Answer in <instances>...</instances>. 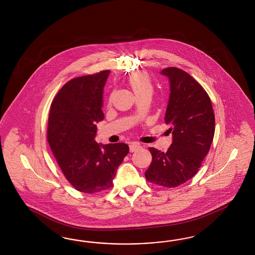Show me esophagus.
Returning <instances> with one entry per match:
<instances>
[{
  "label": "esophagus",
  "instance_id": "esophagus-1",
  "mask_svg": "<svg viewBox=\"0 0 255 255\" xmlns=\"http://www.w3.org/2000/svg\"><path fill=\"white\" fill-rule=\"evenodd\" d=\"M129 147H130L131 152H133V151H135L136 149H138L139 147H140V144L137 143V142H131L130 145H129Z\"/></svg>",
  "mask_w": 255,
  "mask_h": 255
}]
</instances>
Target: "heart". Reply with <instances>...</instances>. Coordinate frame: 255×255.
I'll return each instance as SVG.
<instances>
[{
  "mask_svg": "<svg viewBox=\"0 0 255 255\" xmlns=\"http://www.w3.org/2000/svg\"><path fill=\"white\" fill-rule=\"evenodd\" d=\"M128 82L135 95L153 93L152 81L146 72H136L132 74L128 78Z\"/></svg>",
  "mask_w": 255,
  "mask_h": 255,
  "instance_id": "obj_1",
  "label": "heart"
}]
</instances>
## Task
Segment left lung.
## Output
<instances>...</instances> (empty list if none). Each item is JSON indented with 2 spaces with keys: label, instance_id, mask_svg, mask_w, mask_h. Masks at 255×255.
<instances>
[{
  "label": "left lung",
  "instance_id": "1",
  "mask_svg": "<svg viewBox=\"0 0 255 255\" xmlns=\"http://www.w3.org/2000/svg\"><path fill=\"white\" fill-rule=\"evenodd\" d=\"M162 74L169 78L164 123L173 142L165 153L148 147L152 162L145 177L148 182L174 188L198 172L214 137L215 116L209 94L192 76L177 67L162 69Z\"/></svg>",
  "mask_w": 255,
  "mask_h": 255
}]
</instances>
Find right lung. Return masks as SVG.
Masks as SVG:
<instances>
[{
	"label": "right lung",
	"instance_id": "1",
	"mask_svg": "<svg viewBox=\"0 0 255 255\" xmlns=\"http://www.w3.org/2000/svg\"><path fill=\"white\" fill-rule=\"evenodd\" d=\"M109 70L76 77L62 86L50 106L46 138L64 177L81 193L113 186L117 169L129 153L124 143L95 141L103 121V90Z\"/></svg>",
	"mask_w": 255,
	"mask_h": 255
}]
</instances>
